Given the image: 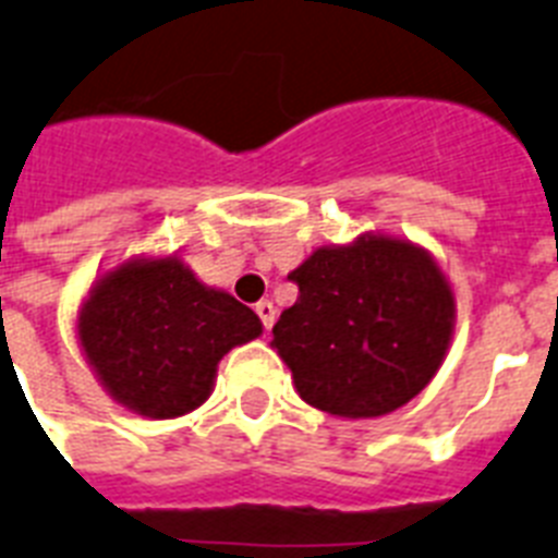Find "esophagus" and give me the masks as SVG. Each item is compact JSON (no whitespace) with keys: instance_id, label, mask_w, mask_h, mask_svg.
Instances as JSON below:
<instances>
[{"instance_id":"34e87169","label":"esophagus","mask_w":558,"mask_h":558,"mask_svg":"<svg viewBox=\"0 0 558 558\" xmlns=\"http://www.w3.org/2000/svg\"><path fill=\"white\" fill-rule=\"evenodd\" d=\"M256 316H259V319H262L265 330L274 328V322H276L274 302H268V299H262V302H256Z\"/></svg>"}]
</instances>
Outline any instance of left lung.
Masks as SVG:
<instances>
[{
	"label": "left lung",
	"instance_id": "left-lung-1",
	"mask_svg": "<svg viewBox=\"0 0 558 558\" xmlns=\"http://www.w3.org/2000/svg\"><path fill=\"white\" fill-rule=\"evenodd\" d=\"M288 279L299 299L282 311L270 344L307 404L344 418L385 416L434 379L456 307L422 247L362 236L319 247Z\"/></svg>",
	"mask_w": 558,
	"mask_h": 558
}]
</instances>
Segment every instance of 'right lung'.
Instances as JSON below:
<instances>
[{
    "instance_id": "obj_1",
    "label": "right lung",
    "mask_w": 558,
    "mask_h": 558,
    "mask_svg": "<svg viewBox=\"0 0 558 558\" xmlns=\"http://www.w3.org/2000/svg\"><path fill=\"white\" fill-rule=\"evenodd\" d=\"M262 333L259 316L177 259H133L94 284L80 342L113 399L147 418L205 402L219 359Z\"/></svg>"
}]
</instances>
